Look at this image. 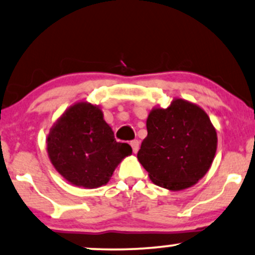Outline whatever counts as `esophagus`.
<instances>
[{
  "mask_svg": "<svg viewBox=\"0 0 255 255\" xmlns=\"http://www.w3.org/2000/svg\"><path fill=\"white\" fill-rule=\"evenodd\" d=\"M130 145H131V149H133V152H137L138 151V148H140V144H138V141L137 140H133L130 142Z\"/></svg>",
  "mask_w": 255,
  "mask_h": 255,
  "instance_id": "obj_1",
  "label": "esophagus"
}]
</instances>
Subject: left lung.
Returning <instances> with one entry per match:
<instances>
[{"label":"left lung","mask_w":255,"mask_h":255,"mask_svg":"<svg viewBox=\"0 0 255 255\" xmlns=\"http://www.w3.org/2000/svg\"><path fill=\"white\" fill-rule=\"evenodd\" d=\"M147 130L137 158L156 185L174 191L190 188L211 167L217 133L197 105L176 99L167 110H152Z\"/></svg>","instance_id":"obj_1"}]
</instances>
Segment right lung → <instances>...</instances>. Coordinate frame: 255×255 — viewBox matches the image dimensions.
I'll list each match as a JSON object with an SVG mask.
<instances>
[{
	"label": "right lung",
	"instance_id": "right-lung-1",
	"mask_svg": "<svg viewBox=\"0 0 255 255\" xmlns=\"http://www.w3.org/2000/svg\"><path fill=\"white\" fill-rule=\"evenodd\" d=\"M47 152L66 181L84 188H98L110 181L115 167L131 154V147L117 142L99 107L79 103L51 128Z\"/></svg>",
	"mask_w": 255,
	"mask_h": 255
}]
</instances>
